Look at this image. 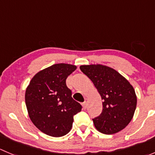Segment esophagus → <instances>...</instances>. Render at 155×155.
Segmentation results:
<instances>
[{
    "label": "esophagus",
    "mask_w": 155,
    "mask_h": 155,
    "mask_svg": "<svg viewBox=\"0 0 155 155\" xmlns=\"http://www.w3.org/2000/svg\"><path fill=\"white\" fill-rule=\"evenodd\" d=\"M82 106H83V108L85 109H87V101H85V102L83 103V104H82Z\"/></svg>",
    "instance_id": "34e87169"
}]
</instances>
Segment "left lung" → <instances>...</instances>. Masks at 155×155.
Returning a JSON list of instances; mask_svg holds the SVG:
<instances>
[{
    "label": "left lung",
    "instance_id": "obj_1",
    "mask_svg": "<svg viewBox=\"0 0 155 155\" xmlns=\"http://www.w3.org/2000/svg\"><path fill=\"white\" fill-rule=\"evenodd\" d=\"M80 70L93 82L104 101L101 114L92 119L96 129L104 134H113L124 129L137 107V96L132 85L109 67L82 65Z\"/></svg>",
    "mask_w": 155,
    "mask_h": 155
}]
</instances>
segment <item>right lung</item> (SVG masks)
Returning <instances> with one entry per match:
<instances>
[{"label":"right lung","mask_w":155,"mask_h":155,"mask_svg":"<svg viewBox=\"0 0 155 155\" xmlns=\"http://www.w3.org/2000/svg\"><path fill=\"white\" fill-rule=\"evenodd\" d=\"M76 69L74 65L57 64L37 73L25 92L30 118L40 131L60 137L71 130L73 116L82 106L72 97L66 79Z\"/></svg>","instance_id":"add662e5"}]
</instances>
